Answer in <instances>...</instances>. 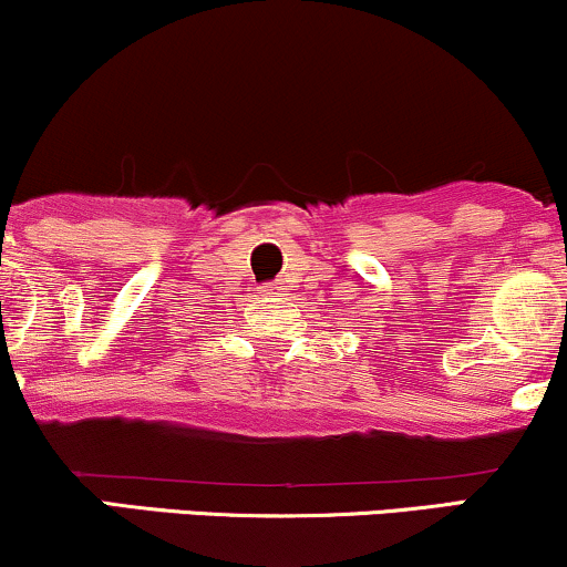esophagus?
<instances>
[{
    "label": "esophagus",
    "instance_id": "obj_1",
    "mask_svg": "<svg viewBox=\"0 0 567 567\" xmlns=\"http://www.w3.org/2000/svg\"><path fill=\"white\" fill-rule=\"evenodd\" d=\"M269 290H279V282H271V285H269Z\"/></svg>",
    "mask_w": 567,
    "mask_h": 567
}]
</instances>
